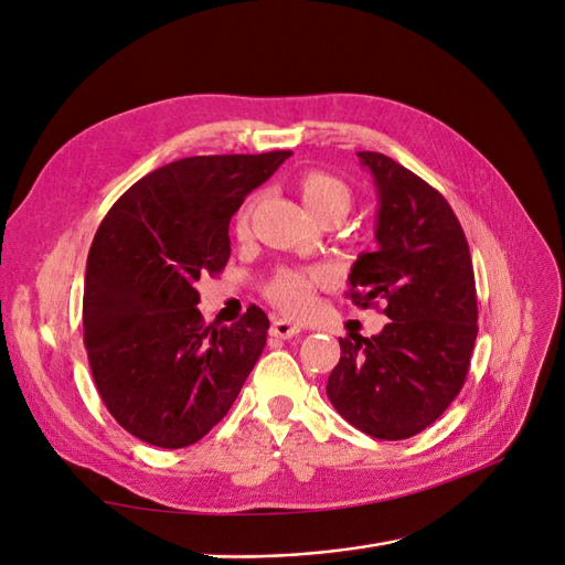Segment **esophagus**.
I'll use <instances>...</instances> for the list:
<instances>
[{
  "label": "esophagus",
  "instance_id": "34e87169",
  "mask_svg": "<svg viewBox=\"0 0 565 565\" xmlns=\"http://www.w3.org/2000/svg\"><path fill=\"white\" fill-rule=\"evenodd\" d=\"M301 332V324L299 322H292L287 318H276L270 322V334L278 337V339H289Z\"/></svg>",
  "mask_w": 565,
  "mask_h": 565
}]
</instances>
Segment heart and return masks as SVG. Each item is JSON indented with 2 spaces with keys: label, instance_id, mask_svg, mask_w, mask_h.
<instances>
[{
  "label": "heart",
  "instance_id": "heart-1",
  "mask_svg": "<svg viewBox=\"0 0 565 565\" xmlns=\"http://www.w3.org/2000/svg\"><path fill=\"white\" fill-rule=\"evenodd\" d=\"M301 198L318 218L328 214H344L351 210V191L349 185L324 172H306L299 181ZM254 210V200L245 204L243 212L237 214L235 233L241 237L249 235V218ZM328 282V270L322 268H285L270 278L266 285V297L278 306V309L306 316L316 306V289Z\"/></svg>",
  "mask_w": 565,
  "mask_h": 565
}]
</instances>
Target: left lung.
<instances>
[{
  "label": "left lung",
  "mask_w": 565,
  "mask_h": 565,
  "mask_svg": "<svg viewBox=\"0 0 565 565\" xmlns=\"http://www.w3.org/2000/svg\"><path fill=\"white\" fill-rule=\"evenodd\" d=\"M377 185V252L351 268V301H384L374 337L339 339L328 380L337 413L372 438L403 440L431 426L465 386L478 334L465 231L436 188L382 152H358Z\"/></svg>",
  "instance_id": "left-lung-1"
}]
</instances>
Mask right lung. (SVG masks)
Wrapping results in <instances>:
<instances>
[{"label":"right lung","instance_id":"add662e5","mask_svg":"<svg viewBox=\"0 0 565 565\" xmlns=\"http://www.w3.org/2000/svg\"><path fill=\"white\" fill-rule=\"evenodd\" d=\"M292 156H198L134 183L94 235L84 347L108 413L131 436L177 450L226 417L266 347L259 306L204 324L198 280L224 270L243 200Z\"/></svg>","mask_w":565,"mask_h":565}]
</instances>
